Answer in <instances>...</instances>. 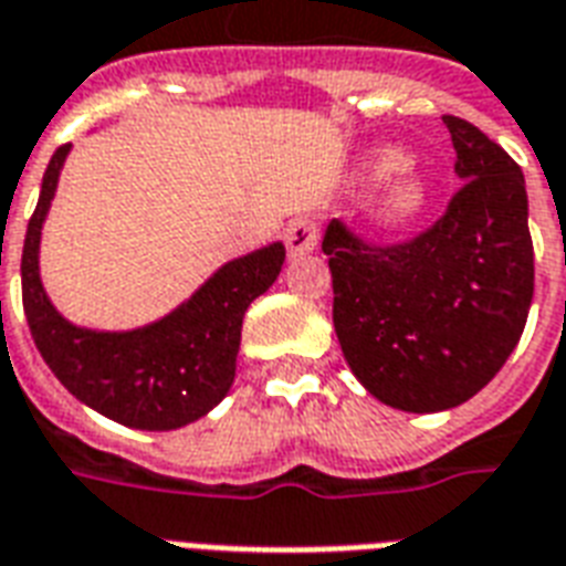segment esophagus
Masks as SVG:
<instances>
[{"instance_id": "34e87169", "label": "esophagus", "mask_w": 566, "mask_h": 566, "mask_svg": "<svg viewBox=\"0 0 566 566\" xmlns=\"http://www.w3.org/2000/svg\"><path fill=\"white\" fill-rule=\"evenodd\" d=\"M284 245H287V254L291 258H303L308 251L317 249V228L315 221L308 219H300L294 221L287 233H284Z\"/></svg>"}]
</instances>
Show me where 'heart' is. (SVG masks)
<instances>
[{
	"mask_svg": "<svg viewBox=\"0 0 566 566\" xmlns=\"http://www.w3.org/2000/svg\"><path fill=\"white\" fill-rule=\"evenodd\" d=\"M363 182H384L378 198V221L387 228H405L429 207V179L408 165V158L396 146H380L366 155L359 167Z\"/></svg>",
	"mask_w": 566,
	"mask_h": 566,
	"instance_id": "1",
	"label": "heart"
}]
</instances>
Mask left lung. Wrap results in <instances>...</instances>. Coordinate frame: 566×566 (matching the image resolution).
<instances>
[{"label": "left lung", "instance_id": "1", "mask_svg": "<svg viewBox=\"0 0 566 566\" xmlns=\"http://www.w3.org/2000/svg\"><path fill=\"white\" fill-rule=\"evenodd\" d=\"M464 186L417 240L375 249L338 219L321 249L347 366L378 401L450 411L495 378L534 300L522 167L476 125L443 116Z\"/></svg>", "mask_w": 566, "mask_h": 566}]
</instances>
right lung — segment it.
<instances>
[{"instance_id": "add662e5", "label": "right lung", "mask_w": 566, "mask_h": 566, "mask_svg": "<svg viewBox=\"0 0 566 566\" xmlns=\"http://www.w3.org/2000/svg\"><path fill=\"white\" fill-rule=\"evenodd\" d=\"M50 158L23 242V312L35 347L74 399L107 420L144 432H170L207 417L237 375L242 317L270 291L284 263L282 242L233 258L209 275L186 303L137 329H86L50 303L38 272L41 228L60 186L65 155Z\"/></svg>"}]
</instances>
